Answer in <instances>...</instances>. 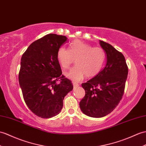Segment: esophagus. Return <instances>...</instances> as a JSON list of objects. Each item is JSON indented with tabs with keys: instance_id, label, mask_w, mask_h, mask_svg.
I'll list each match as a JSON object with an SVG mask.
<instances>
[{
	"instance_id": "34e87169",
	"label": "esophagus",
	"mask_w": 146,
	"mask_h": 146,
	"mask_svg": "<svg viewBox=\"0 0 146 146\" xmlns=\"http://www.w3.org/2000/svg\"><path fill=\"white\" fill-rule=\"evenodd\" d=\"M73 87L74 88H76V87H78V86H79V84H78V83H76L75 82H73Z\"/></svg>"
}]
</instances>
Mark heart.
Instances as JSON below:
<instances>
[{"label":"heart","instance_id":"obj_1","mask_svg":"<svg viewBox=\"0 0 146 146\" xmlns=\"http://www.w3.org/2000/svg\"><path fill=\"white\" fill-rule=\"evenodd\" d=\"M57 60L64 70L68 69L75 60L76 66L65 73V76L80 81L86 75L94 77L99 73L105 60V53L101 47H92L79 40L69 44L68 49L61 47L57 52Z\"/></svg>","mask_w":146,"mask_h":146}]
</instances>
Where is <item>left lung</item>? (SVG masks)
I'll list each match as a JSON object with an SVG mask.
<instances>
[{"label":"left lung","mask_w":146,"mask_h":146,"mask_svg":"<svg viewBox=\"0 0 146 146\" xmlns=\"http://www.w3.org/2000/svg\"><path fill=\"white\" fill-rule=\"evenodd\" d=\"M106 53V66L81 86L85 96L80 102L81 111L92 117H102L113 111L124 92L128 68L124 55L110 44L100 40Z\"/></svg>","instance_id":"obj_1"}]
</instances>
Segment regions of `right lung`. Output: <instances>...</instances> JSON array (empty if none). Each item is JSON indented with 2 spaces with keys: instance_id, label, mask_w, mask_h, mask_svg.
<instances>
[{
  "instance_id": "add662e5",
  "label": "right lung",
  "mask_w": 146,
  "mask_h": 146,
  "mask_svg": "<svg viewBox=\"0 0 146 146\" xmlns=\"http://www.w3.org/2000/svg\"><path fill=\"white\" fill-rule=\"evenodd\" d=\"M66 42L65 36L50 33L33 42L22 56L19 81L23 99L42 118L58 114L64 98L73 88L57 60L58 50Z\"/></svg>"
}]
</instances>
